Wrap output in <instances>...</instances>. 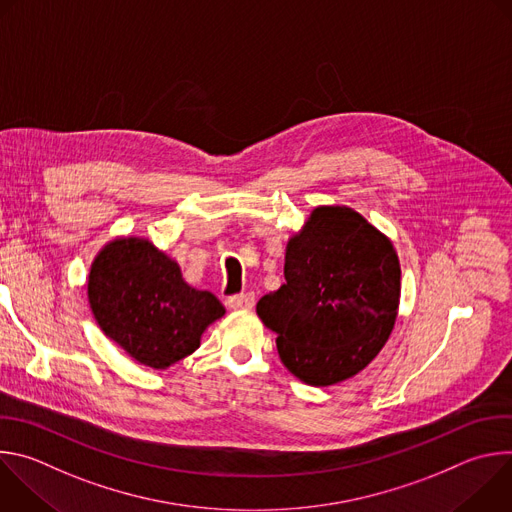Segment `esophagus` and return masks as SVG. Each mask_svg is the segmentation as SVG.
Masks as SVG:
<instances>
[{
	"mask_svg": "<svg viewBox=\"0 0 512 512\" xmlns=\"http://www.w3.org/2000/svg\"><path fill=\"white\" fill-rule=\"evenodd\" d=\"M231 310H251L255 306V294L253 291H245V294H235L227 300Z\"/></svg>",
	"mask_w": 512,
	"mask_h": 512,
	"instance_id": "obj_1",
	"label": "esophagus"
}]
</instances>
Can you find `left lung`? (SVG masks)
I'll return each instance as SVG.
<instances>
[{"label": "left lung", "instance_id": "1", "mask_svg": "<svg viewBox=\"0 0 512 512\" xmlns=\"http://www.w3.org/2000/svg\"><path fill=\"white\" fill-rule=\"evenodd\" d=\"M285 283L259 300L285 367L314 387L350 379L385 346L399 308L391 241L342 206H320L287 243Z\"/></svg>", "mask_w": 512, "mask_h": 512}]
</instances>
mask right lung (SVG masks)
<instances>
[{
    "label": "right lung",
    "mask_w": 512,
    "mask_h": 512,
    "mask_svg": "<svg viewBox=\"0 0 512 512\" xmlns=\"http://www.w3.org/2000/svg\"><path fill=\"white\" fill-rule=\"evenodd\" d=\"M89 304L101 330L152 369L192 354L206 326L225 314L210 291L190 287L178 263L141 239L113 241L97 255Z\"/></svg>",
    "instance_id": "obj_1"
}]
</instances>
